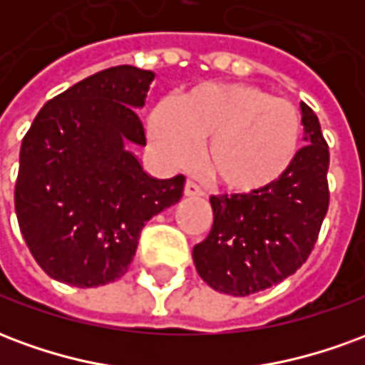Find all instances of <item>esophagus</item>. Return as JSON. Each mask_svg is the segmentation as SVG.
<instances>
[{
  "mask_svg": "<svg viewBox=\"0 0 365 365\" xmlns=\"http://www.w3.org/2000/svg\"><path fill=\"white\" fill-rule=\"evenodd\" d=\"M183 193H185L187 197H199V195H203V190L199 187L197 183L187 182L185 183V190H183Z\"/></svg>",
  "mask_w": 365,
  "mask_h": 365,
  "instance_id": "esophagus-1",
  "label": "esophagus"
}]
</instances>
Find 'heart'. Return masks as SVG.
<instances>
[{
  "label": "heart",
  "instance_id": "obj_1",
  "mask_svg": "<svg viewBox=\"0 0 365 365\" xmlns=\"http://www.w3.org/2000/svg\"><path fill=\"white\" fill-rule=\"evenodd\" d=\"M295 105L250 83H207L152 113L150 136L172 166H190L205 143V168L235 193L266 190L289 172L301 144Z\"/></svg>",
  "mask_w": 365,
  "mask_h": 365
}]
</instances>
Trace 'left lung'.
Segmentation results:
<instances>
[{
  "label": "left lung",
  "mask_w": 365,
  "mask_h": 365,
  "mask_svg": "<svg viewBox=\"0 0 365 365\" xmlns=\"http://www.w3.org/2000/svg\"><path fill=\"white\" fill-rule=\"evenodd\" d=\"M303 146L289 172L266 190L213 195V227L193 246L201 279L219 293L246 297L295 274L313 250L329 211V144L301 103Z\"/></svg>",
  "instance_id": "left-lung-1"
}]
</instances>
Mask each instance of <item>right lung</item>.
Listing matches in <instances>:
<instances>
[{"instance_id": "obj_1", "label": "right lung", "mask_w": 365, "mask_h": 365, "mask_svg": "<svg viewBox=\"0 0 365 365\" xmlns=\"http://www.w3.org/2000/svg\"><path fill=\"white\" fill-rule=\"evenodd\" d=\"M154 72L115 66L38 111L23 138L15 213L52 279L97 287L127 274L140 230L183 195V175L146 174L128 146H146L143 109Z\"/></svg>"}]
</instances>
